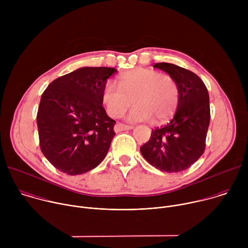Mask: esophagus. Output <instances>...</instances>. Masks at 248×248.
<instances>
[{
  "mask_svg": "<svg viewBox=\"0 0 248 248\" xmlns=\"http://www.w3.org/2000/svg\"><path fill=\"white\" fill-rule=\"evenodd\" d=\"M133 126L131 125H127V124H122V123H118L115 124L114 126V129L116 132H119V131H122V130H127V129H131Z\"/></svg>",
  "mask_w": 248,
  "mask_h": 248,
  "instance_id": "34e87169",
  "label": "esophagus"
}]
</instances>
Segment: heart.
I'll list each match as a JSON object with an SVG mask.
<instances>
[{
  "label": "heart",
  "mask_w": 248,
  "mask_h": 248,
  "mask_svg": "<svg viewBox=\"0 0 248 248\" xmlns=\"http://www.w3.org/2000/svg\"><path fill=\"white\" fill-rule=\"evenodd\" d=\"M120 86L109 81L102 92V102L112 118H120L135 104L128 114V121L142 122L153 118L156 124L169 120L179 105L180 90L169 75L153 68L137 67L119 78Z\"/></svg>",
  "instance_id": "1"
}]
</instances>
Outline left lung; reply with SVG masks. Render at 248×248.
I'll use <instances>...</instances> for the list:
<instances>
[{
	"label": "left lung",
	"mask_w": 248,
	"mask_h": 248,
	"mask_svg": "<svg viewBox=\"0 0 248 248\" xmlns=\"http://www.w3.org/2000/svg\"><path fill=\"white\" fill-rule=\"evenodd\" d=\"M178 83V109L168 124L152 129L140 152L153 167L178 172L189 168L204 153L210 123L209 94L204 82L188 69L169 62H157Z\"/></svg>",
	"instance_id": "8db88e82"
}]
</instances>
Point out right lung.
Listing matches in <instances>:
<instances>
[{"mask_svg": "<svg viewBox=\"0 0 248 248\" xmlns=\"http://www.w3.org/2000/svg\"><path fill=\"white\" fill-rule=\"evenodd\" d=\"M114 67H81L45 89L37 112L39 145L47 160L69 175L96 168L110 148L115 121L106 114L102 92Z\"/></svg>", "mask_w": 248, "mask_h": 248, "instance_id": "add662e5", "label": "right lung"}]
</instances>
